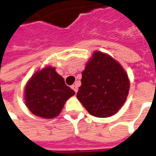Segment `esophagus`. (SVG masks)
I'll return each mask as SVG.
<instances>
[{"mask_svg": "<svg viewBox=\"0 0 156 156\" xmlns=\"http://www.w3.org/2000/svg\"><path fill=\"white\" fill-rule=\"evenodd\" d=\"M71 88L73 89V91H74L75 93H77V92H78V86L77 85V84H75V85H73V86L71 87Z\"/></svg>", "mask_w": 156, "mask_h": 156, "instance_id": "34e87169", "label": "esophagus"}]
</instances>
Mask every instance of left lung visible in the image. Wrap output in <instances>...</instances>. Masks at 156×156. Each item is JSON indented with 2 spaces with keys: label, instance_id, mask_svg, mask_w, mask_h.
<instances>
[{
  "label": "left lung",
  "instance_id": "8db88e82",
  "mask_svg": "<svg viewBox=\"0 0 156 156\" xmlns=\"http://www.w3.org/2000/svg\"><path fill=\"white\" fill-rule=\"evenodd\" d=\"M129 88L123 67L108 55L96 51L82 72L77 98L92 115L108 117L124 105Z\"/></svg>",
  "mask_w": 156,
  "mask_h": 156
}]
</instances>
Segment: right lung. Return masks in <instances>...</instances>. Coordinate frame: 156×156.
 I'll return each mask as SVG.
<instances>
[{"mask_svg":"<svg viewBox=\"0 0 156 156\" xmlns=\"http://www.w3.org/2000/svg\"><path fill=\"white\" fill-rule=\"evenodd\" d=\"M74 94L75 92L65 85L63 78L49 66L37 71L26 84L25 105L37 116L54 118Z\"/></svg>","mask_w":156,"mask_h":156,"instance_id":"obj_1","label":"right lung"}]
</instances>
